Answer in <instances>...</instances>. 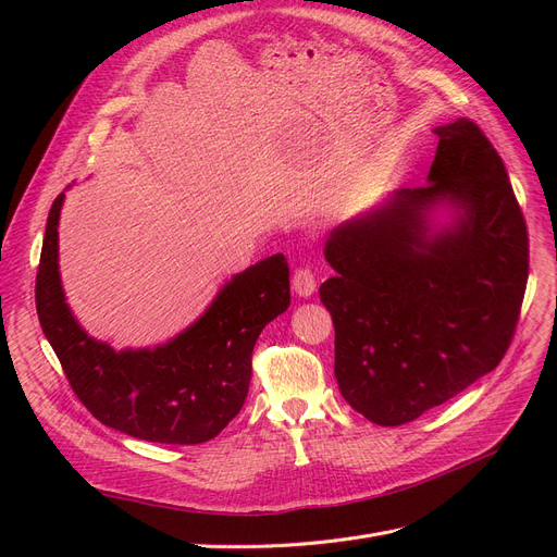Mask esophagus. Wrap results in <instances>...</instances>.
Masks as SVG:
<instances>
[{
  "mask_svg": "<svg viewBox=\"0 0 557 557\" xmlns=\"http://www.w3.org/2000/svg\"><path fill=\"white\" fill-rule=\"evenodd\" d=\"M294 290L300 298H311L315 294V277L309 269H300L294 275Z\"/></svg>",
  "mask_w": 557,
  "mask_h": 557,
  "instance_id": "34e87169",
  "label": "esophagus"
}]
</instances>
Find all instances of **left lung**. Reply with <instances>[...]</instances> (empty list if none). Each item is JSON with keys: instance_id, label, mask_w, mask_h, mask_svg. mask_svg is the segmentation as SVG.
I'll list each match as a JSON object with an SVG mask.
<instances>
[{"instance_id": "obj_1", "label": "left lung", "mask_w": 557, "mask_h": 557, "mask_svg": "<svg viewBox=\"0 0 557 557\" xmlns=\"http://www.w3.org/2000/svg\"><path fill=\"white\" fill-rule=\"evenodd\" d=\"M433 133L426 185L388 194L325 244L338 391L379 426L413 422L499 366L529 280L502 156L470 120Z\"/></svg>"}]
</instances>
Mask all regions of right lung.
<instances>
[{"instance_id": "obj_1", "label": "right lung", "mask_w": 557, "mask_h": 557, "mask_svg": "<svg viewBox=\"0 0 557 557\" xmlns=\"http://www.w3.org/2000/svg\"><path fill=\"white\" fill-rule=\"evenodd\" d=\"M65 191L51 205L36 277L40 327L70 386L101 424L137 441L200 445L242 411L252 376V347L290 305L282 252L221 286L202 315L156 347L114 349L87 334L72 313L58 271V221Z\"/></svg>"}]
</instances>
